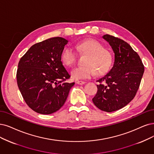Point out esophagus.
Here are the masks:
<instances>
[{
  "label": "esophagus",
  "instance_id": "34e87169",
  "mask_svg": "<svg viewBox=\"0 0 154 154\" xmlns=\"http://www.w3.org/2000/svg\"><path fill=\"white\" fill-rule=\"evenodd\" d=\"M76 83L78 84H79V85H82V84H84L85 83H86V82L81 81H78L76 82Z\"/></svg>",
  "mask_w": 154,
  "mask_h": 154
}]
</instances>
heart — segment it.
Masks as SVG:
<instances>
[{
	"label": "heart",
	"mask_w": 154,
	"mask_h": 154,
	"mask_svg": "<svg viewBox=\"0 0 154 154\" xmlns=\"http://www.w3.org/2000/svg\"><path fill=\"white\" fill-rule=\"evenodd\" d=\"M75 48L87 56L84 61L85 65L78 66L71 72L73 79H88L93 77L96 72L100 75L109 70L112 61V54L98 41L94 39L84 40L77 43ZM77 57L76 51L71 47L65 48L61 54L63 62L68 66L75 64Z\"/></svg>",
	"instance_id": "heart-1"
}]
</instances>
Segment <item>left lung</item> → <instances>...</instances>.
Instances as JSON below:
<instances>
[{"mask_svg": "<svg viewBox=\"0 0 154 154\" xmlns=\"http://www.w3.org/2000/svg\"><path fill=\"white\" fill-rule=\"evenodd\" d=\"M103 38L109 43L115 54L110 72L96 82L98 91L93 98L99 109L112 112L122 109L137 93L144 73V65L138 54L123 40L109 34Z\"/></svg>", "mask_w": 154, "mask_h": 154, "instance_id": "1", "label": "left lung"}]
</instances>
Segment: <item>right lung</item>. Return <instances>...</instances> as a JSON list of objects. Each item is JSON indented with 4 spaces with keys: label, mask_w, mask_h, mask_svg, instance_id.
<instances>
[{
    "label": "right lung",
    "mask_w": 154,
    "mask_h": 154,
    "mask_svg": "<svg viewBox=\"0 0 154 154\" xmlns=\"http://www.w3.org/2000/svg\"><path fill=\"white\" fill-rule=\"evenodd\" d=\"M68 41L53 37L33 45L23 56L17 69V84L32 110L48 115L64 105L75 82L63 65L61 54Z\"/></svg>",
    "instance_id": "right-lung-1"
}]
</instances>
